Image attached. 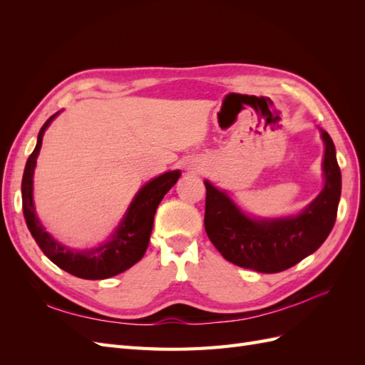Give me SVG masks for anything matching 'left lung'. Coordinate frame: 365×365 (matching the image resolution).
<instances>
[{"instance_id": "1", "label": "left lung", "mask_w": 365, "mask_h": 365, "mask_svg": "<svg viewBox=\"0 0 365 365\" xmlns=\"http://www.w3.org/2000/svg\"><path fill=\"white\" fill-rule=\"evenodd\" d=\"M323 192L295 217L254 220L230 197L205 181L204 227L224 259L240 268L274 274L288 269L322 247L332 231L341 196V170L335 145L324 129Z\"/></svg>"}]
</instances>
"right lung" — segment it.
Instances as JSON below:
<instances>
[{"mask_svg": "<svg viewBox=\"0 0 365 365\" xmlns=\"http://www.w3.org/2000/svg\"><path fill=\"white\" fill-rule=\"evenodd\" d=\"M56 115L58 114L51 115L41 128L36 148L30 153L26 163L23 182H21L26 222L38 247L61 269L86 280L109 279L129 269L132 264H135L145 256L153 227V216H155L164 195L178 181L180 172L173 170L164 173L143 187L135 200L132 201L123 222L120 224L113 239L108 240L106 244L86 251H73L62 247L42 228L35 215V205H33V170H35L43 132Z\"/></svg>", "mask_w": 365, "mask_h": 365, "instance_id": "obj_1", "label": "right lung"}]
</instances>
